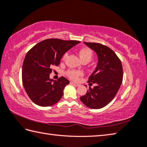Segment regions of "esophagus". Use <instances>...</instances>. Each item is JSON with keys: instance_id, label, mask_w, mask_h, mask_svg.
Listing matches in <instances>:
<instances>
[{"instance_id": "34e87169", "label": "esophagus", "mask_w": 147, "mask_h": 147, "mask_svg": "<svg viewBox=\"0 0 147 147\" xmlns=\"http://www.w3.org/2000/svg\"><path fill=\"white\" fill-rule=\"evenodd\" d=\"M71 83L73 85H74V87H78V86H80V85L78 84V83H74V82H71Z\"/></svg>"}]
</instances>
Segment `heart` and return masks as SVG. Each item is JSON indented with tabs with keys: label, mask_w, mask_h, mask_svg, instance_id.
I'll use <instances>...</instances> for the list:
<instances>
[{
	"label": "heart",
	"mask_w": 147,
	"mask_h": 147,
	"mask_svg": "<svg viewBox=\"0 0 147 147\" xmlns=\"http://www.w3.org/2000/svg\"><path fill=\"white\" fill-rule=\"evenodd\" d=\"M79 56L80 59L83 62H89L92 58L93 53L90 48H82L80 49L78 51ZM67 55V53H66L64 55V59ZM67 76L73 80H76L79 76L82 75V72L80 71H68L67 72Z\"/></svg>",
	"instance_id": "1"
}]
</instances>
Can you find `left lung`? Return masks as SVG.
<instances>
[{
    "label": "left lung",
    "mask_w": 147,
    "mask_h": 147,
    "mask_svg": "<svg viewBox=\"0 0 147 147\" xmlns=\"http://www.w3.org/2000/svg\"><path fill=\"white\" fill-rule=\"evenodd\" d=\"M84 43L96 52L98 61L88 81L96 85L92 88L89 87L80 100L88 108L100 109L108 105L119 91L123 78L122 65L115 53L106 46L96 42Z\"/></svg>",
    "instance_id": "left-lung-1"
}]
</instances>
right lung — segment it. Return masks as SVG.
<instances>
[{
	"instance_id": "add662e5",
	"label": "right lung",
	"mask_w": 147,
	"mask_h": 147,
	"mask_svg": "<svg viewBox=\"0 0 147 147\" xmlns=\"http://www.w3.org/2000/svg\"><path fill=\"white\" fill-rule=\"evenodd\" d=\"M80 43L77 41L48 39L37 43L28 51L22 67V82L32 101L47 107L59 102L63 90L69 83L61 76L57 80L50 78L53 66H58L65 53Z\"/></svg>"
}]
</instances>
